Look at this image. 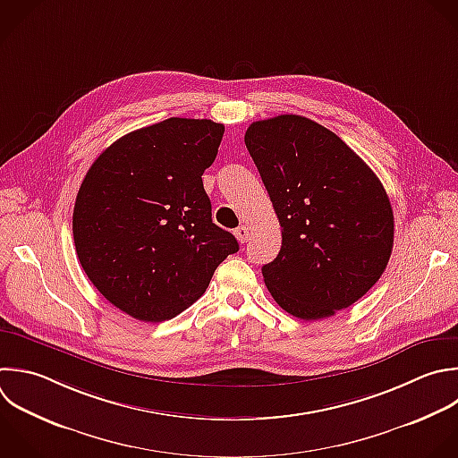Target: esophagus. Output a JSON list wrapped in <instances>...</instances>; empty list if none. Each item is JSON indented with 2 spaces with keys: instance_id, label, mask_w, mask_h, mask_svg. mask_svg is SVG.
Returning <instances> with one entry per match:
<instances>
[{
  "instance_id": "esophagus-1",
  "label": "esophagus",
  "mask_w": 458,
  "mask_h": 458,
  "mask_svg": "<svg viewBox=\"0 0 458 458\" xmlns=\"http://www.w3.org/2000/svg\"><path fill=\"white\" fill-rule=\"evenodd\" d=\"M234 236H236V240H238L240 243H245V242L249 240V227L240 225L238 229H234Z\"/></svg>"
}]
</instances>
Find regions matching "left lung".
Masks as SVG:
<instances>
[{"instance_id":"left-lung-1","label":"left lung","mask_w":458,"mask_h":458,"mask_svg":"<svg viewBox=\"0 0 458 458\" xmlns=\"http://www.w3.org/2000/svg\"><path fill=\"white\" fill-rule=\"evenodd\" d=\"M245 145L281 224V250L261 268L274 301L302 320L349 308L392 254L383 184L335 132L304 116L254 122Z\"/></svg>"}]
</instances>
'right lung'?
Here are the masks:
<instances>
[{
	"instance_id": "add662e5",
	"label": "right lung",
	"mask_w": 458,
	"mask_h": 458,
	"mask_svg": "<svg viewBox=\"0 0 458 458\" xmlns=\"http://www.w3.org/2000/svg\"><path fill=\"white\" fill-rule=\"evenodd\" d=\"M224 125L168 118L125 134L86 174L75 209L79 261L97 290L143 322L174 318L238 242L213 224L202 174Z\"/></svg>"
}]
</instances>
